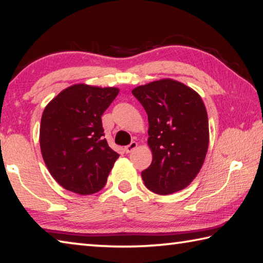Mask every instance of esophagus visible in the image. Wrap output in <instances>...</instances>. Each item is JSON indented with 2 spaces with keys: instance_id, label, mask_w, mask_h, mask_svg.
<instances>
[{
  "instance_id": "34e87169",
  "label": "esophagus",
  "mask_w": 263,
  "mask_h": 263,
  "mask_svg": "<svg viewBox=\"0 0 263 263\" xmlns=\"http://www.w3.org/2000/svg\"><path fill=\"white\" fill-rule=\"evenodd\" d=\"M136 147H137V143L136 142H132L130 144H128L127 146H125V151H126V153H129V152L135 150Z\"/></svg>"
}]
</instances>
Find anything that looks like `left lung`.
<instances>
[{"instance_id": "obj_1", "label": "left lung", "mask_w": 263, "mask_h": 263, "mask_svg": "<svg viewBox=\"0 0 263 263\" xmlns=\"http://www.w3.org/2000/svg\"><path fill=\"white\" fill-rule=\"evenodd\" d=\"M147 115L152 162L142 172L148 190L171 195L199 173L209 148V119L202 100L183 83L163 79L133 89Z\"/></svg>"}]
</instances>
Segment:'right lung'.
I'll list each match as a JSON object with an SVG mask.
<instances>
[{
	"label": "right lung",
	"mask_w": 263,
	"mask_h": 263,
	"mask_svg": "<svg viewBox=\"0 0 263 263\" xmlns=\"http://www.w3.org/2000/svg\"><path fill=\"white\" fill-rule=\"evenodd\" d=\"M117 88L74 85L44 108L40 146L52 177L64 189L91 195L102 190L119 155L104 138L102 116Z\"/></svg>",
	"instance_id": "1"
}]
</instances>
